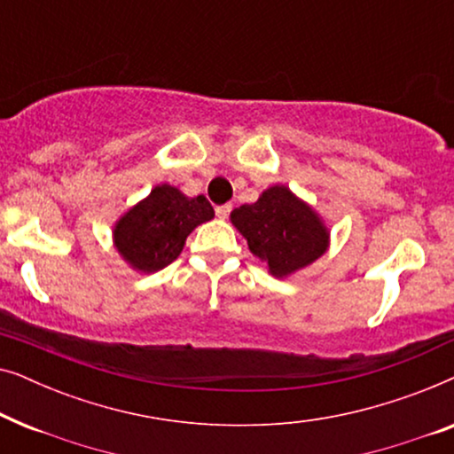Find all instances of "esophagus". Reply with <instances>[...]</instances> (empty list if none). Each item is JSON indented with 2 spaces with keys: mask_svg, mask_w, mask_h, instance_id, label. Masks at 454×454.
I'll list each match as a JSON object with an SVG mask.
<instances>
[{
  "mask_svg": "<svg viewBox=\"0 0 454 454\" xmlns=\"http://www.w3.org/2000/svg\"><path fill=\"white\" fill-rule=\"evenodd\" d=\"M215 213L219 219H227L229 213H231V204H221V207L215 208Z\"/></svg>",
  "mask_w": 454,
  "mask_h": 454,
  "instance_id": "34e87169",
  "label": "esophagus"
}]
</instances>
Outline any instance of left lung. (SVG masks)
<instances>
[{
    "mask_svg": "<svg viewBox=\"0 0 454 454\" xmlns=\"http://www.w3.org/2000/svg\"><path fill=\"white\" fill-rule=\"evenodd\" d=\"M231 221L247 239L250 252L264 260L275 277L291 275L326 252L325 225L285 185L269 188L254 204H241Z\"/></svg>",
    "mask_w": 454,
    "mask_h": 454,
    "instance_id": "left-lung-1",
    "label": "left lung"
}]
</instances>
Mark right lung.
<instances>
[{
  "label": "right lung",
  "instance_id": "1",
  "mask_svg": "<svg viewBox=\"0 0 454 454\" xmlns=\"http://www.w3.org/2000/svg\"><path fill=\"white\" fill-rule=\"evenodd\" d=\"M213 216L215 210L204 196L188 198L171 185H157L117 223L115 246L134 269L160 270L182 254L194 227Z\"/></svg>",
  "mask_w": 454,
  "mask_h": 454
}]
</instances>
